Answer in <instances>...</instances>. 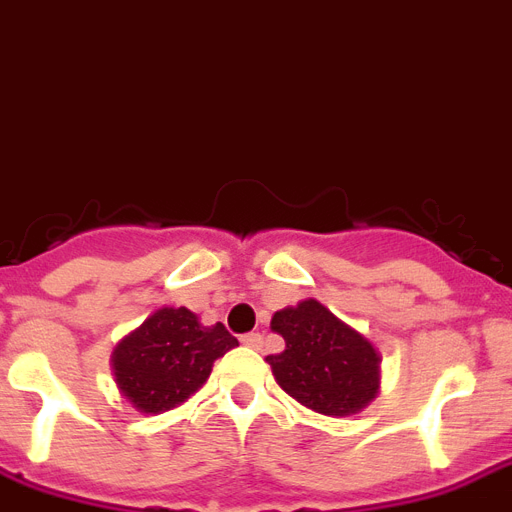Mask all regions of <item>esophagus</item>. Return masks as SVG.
Wrapping results in <instances>:
<instances>
[{"label":"esophagus","instance_id":"obj_1","mask_svg":"<svg viewBox=\"0 0 512 512\" xmlns=\"http://www.w3.org/2000/svg\"><path fill=\"white\" fill-rule=\"evenodd\" d=\"M242 344H244V347H249V350H260V347H263V336H260V334H244Z\"/></svg>","mask_w":512,"mask_h":512}]
</instances>
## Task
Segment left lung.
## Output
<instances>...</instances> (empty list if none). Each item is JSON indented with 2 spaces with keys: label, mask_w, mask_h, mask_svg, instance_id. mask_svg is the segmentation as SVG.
Masks as SVG:
<instances>
[{
  "label": "left lung",
  "mask_w": 512,
  "mask_h": 512,
  "mask_svg": "<svg viewBox=\"0 0 512 512\" xmlns=\"http://www.w3.org/2000/svg\"><path fill=\"white\" fill-rule=\"evenodd\" d=\"M270 328L284 336L286 350L265 363L292 400L328 415L347 418L376 400L381 389V355L376 344L323 302L307 297L273 313Z\"/></svg>",
  "instance_id": "8db88e82"
}]
</instances>
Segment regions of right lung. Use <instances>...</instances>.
<instances>
[{"label": "right lung", "mask_w": 512, "mask_h": 512, "mask_svg": "<svg viewBox=\"0 0 512 512\" xmlns=\"http://www.w3.org/2000/svg\"><path fill=\"white\" fill-rule=\"evenodd\" d=\"M234 347L223 323L205 326L189 307H160L115 344L112 376L128 405L157 415L199 392L215 360Z\"/></svg>", "instance_id": "right-lung-1"}]
</instances>
